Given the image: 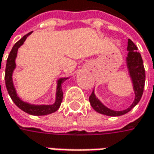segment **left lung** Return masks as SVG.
Listing matches in <instances>:
<instances>
[{"label": "left lung", "instance_id": "8db88e82", "mask_svg": "<svg viewBox=\"0 0 154 154\" xmlns=\"http://www.w3.org/2000/svg\"><path fill=\"white\" fill-rule=\"evenodd\" d=\"M128 56L126 58L127 62V67L128 69L129 76L132 80L133 83V88L135 94L134 100L132 104L124 110H113L106 106H104L98 98H96L94 92H92L91 96L89 97V101L92 105V107L95 109L97 112L103 114V115L109 116H119L124 115L130 111L134 107L139 103V101L141 98V96L143 94L144 86H145V68L143 65V61L141 56L139 52L137 51V47L134 44L133 42L128 39Z\"/></svg>", "mask_w": 154, "mask_h": 154}]
</instances>
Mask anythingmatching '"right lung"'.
<instances>
[{
  "label": "right lung",
  "instance_id": "obj_1",
  "mask_svg": "<svg viewBox=\"0 0 154 154\" xmlns=\"http://www.w3.org/2000/svg\"><path fill=\"white\" fill-rule=\"evenodd\" d=\"M29 32L26 35H25L21 39H20L13 47L12 51H10L8 58L7 60V64H6V70H5V81H6V87L7 90L8 92L9 96L11 97L12 100L14 101V103L23 111L26 112L30 115L33 116H45L51 114L53 112H56L57 109H59L61 103H62V98H63V92L62 90V84L66 80H68V78H61L57 81V88H56V101L53 104L50 105H36V104H30L29 103L22 101L20 98H19V96L17 95V92L15 90L14 86V82H13V73L16 64H15V59L17 56V52L19 48L21 45L24 44V42L26 41L27 37L31 34Z\"/></svg>",
  "mask_w": 154,
  "mask_h": 154
}]
</instances>
